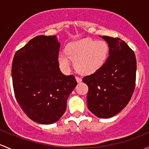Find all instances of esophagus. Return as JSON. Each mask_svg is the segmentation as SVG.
<instances>
[{"label":"esophagus","instance_id":"esophagus-1","mask_svg":"<svg viewBox=\"0 0 149 149\" xmlns=\"http://www.w3.org/2000/svg\"><path fill=\"white\" fill-rule=\"evenodd\" d=\"M76 81H77L78 83H80V82H81V81H82V79H81V78H80L79 76H76Z\"/></svg>","mask_w":149,"mask_h":149}]
</instances>
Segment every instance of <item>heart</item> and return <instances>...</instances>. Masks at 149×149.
<instances>
[{"label":"heart","instance_id":"heart-1","mask_svg":"<svg viewBox=\"0 0 149 149\" xmlns=\"http://www.w3.org/2000/svg\"><path fill=\"white\" fill-rule=\"evenodd\" d=\"M109 50L105 41L85 38L68 44L66 53L59 55L58 61L62 68L67 70L71 66L70 58L74 60L73 64L78 72L90 74L103 66L108 57Z\"/></svg>","mask_w":149,"mask_h":149}]
</instances>
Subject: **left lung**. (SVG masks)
Returning a JSON list of instances; mask_svg holds the SVG:
<instances>
[{
    "instance_id": "1",
    "label": "left lung",
    "mask_w": 149,
    "mask_h": 149,
    "mask_svg": "<svg viewBox=\"0 0 149 149\" xmlns=\"http://www.w3.org/2000/svg\"><path fill=\"white\" fill-rule=\"evenodd\" d=\"M109 56L103 66L85 76L88 109L100 118H109L127 106L134 91L136 59L134 51L117 37L103 36Z\"/></svg>"
}]
</instances>
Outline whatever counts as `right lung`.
Listing matches in <instances>:
<instances>
[{
  "instance_id": "add662e5",
  "label": "right lung",
  "mask_w": 149,
  "mask_h": 149,
  "mask_svg": "<svg viewBox=\"0 0 149 149\" xmlns=\"http://www.w3.org/2000/svg\"><path fill=\"white\" fill-rule=\"evenodd\" d=\"M60 43L56 36L39 35L15 54L12 63L15 96L26 115L43 125L59 120L77 85L73 75L61 73Z\"/></svg>"
}]
</instances>
